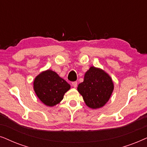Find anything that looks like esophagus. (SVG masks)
I'll list each match as a JSON object with an SVG mask.
<instances>
[{"mask_svg": "<svg viewBox=\"0 0 147 147\" xmlns=\"http://www.w3.org/2000/svg\"><path fill=\"white\" fill-rule=\"evenodd\" d=\"M72 87H73L74 88L77 87V82H76V81L72 82Z\"/></svg>", "mask_w": 147, "mask_h": 147, "instance_id": "esophagus-1", "label": "esophagus"}]
</instances>
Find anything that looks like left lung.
<instances>
[{
	"label": "left lung",
	"instance_id": "left-lung-1",
	"mask_svg": "<svg viewBox=\"0 0 147 147\" xmlns=\"http://www.w3.org/2000/svg\"><path fill=\"white\" fill-rule=\"evenodd\" d=\"M113 88L112 79L106 72L101 68L91 66L85 72L83 82L78 85L77 91L88 107L98 109L109 101Z\"/></svg>",
	"mask_w": 147,
	"mask_h": 147
}]
</instances>
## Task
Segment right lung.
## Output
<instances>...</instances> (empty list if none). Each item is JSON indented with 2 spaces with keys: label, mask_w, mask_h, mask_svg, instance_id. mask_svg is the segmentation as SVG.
Here are the masks:
<instances>
[{
  "label": "right lung",
  "mask_w": 147,
  "mask_h": 147,
  "mask_svg": "<svg viewBox=\"0 0 147 147\" xmlns=\"http://www.w3.org/2000/svg\"><path fill=\"white\" fill-rule=\"evenodd\" d=\"M70 89V85L56 72L46 70L35 78L34 90L42 102L48 107L57 105Z\"/></svg>",
  "instance_id": "obj_1"
}]
</instances>
